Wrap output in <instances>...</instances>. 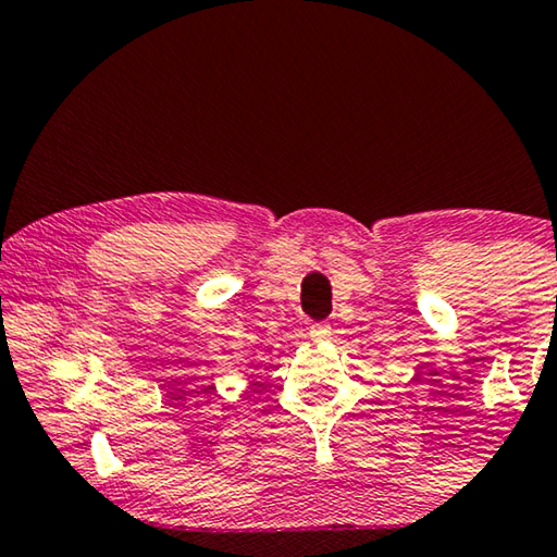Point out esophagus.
Masks as SVG:
<instances>
[{"label":"esophagus","mask_w":557,"mask_h":557,"mask_svg":"<svg viewBox=\"0 0 557 557\" xmlns=\"http://www.w3.org/2000/svg\"><path fill=\"white\" fill-rule=\"evenodd\" d=\"M332 335V327L325 325V322H318V325L310 327V339L320 343V339H327Z\"/></svg>","instance_id":"1"}]
</instances>
